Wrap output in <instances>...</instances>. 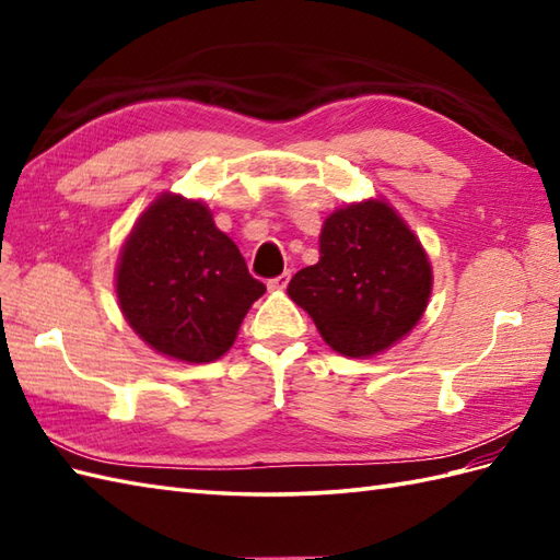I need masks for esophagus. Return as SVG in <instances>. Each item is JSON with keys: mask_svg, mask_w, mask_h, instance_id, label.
I'll list each match as a JSON object with an SVG mask.
<instances>
[{"mask_svg": "<svg viewBox=\"0 0 560 560\" xmlns=\"http://www.w3.org/2000/svg\"><path fill=\"white\" fill-rule=\"evenodd\" d=\"M289 281H291V271H283L277 279H269L267 287H269V291H283L289 287Z\"/></svg>", "mask_w": 560, "mask_h": 560, "instance_id": "esophagus-1", "label": "esophagus"}]
</instances>
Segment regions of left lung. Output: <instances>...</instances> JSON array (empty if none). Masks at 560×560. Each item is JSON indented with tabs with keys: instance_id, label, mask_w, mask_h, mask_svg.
<instances>
[{
	"instance_id": "1",
	"label": "left lung",
	"mask_w": 560,
	"mask_h": 560,
	"mask_svg": "<svg viewBox=\"0 0 560 560\" xmlns=\"http://www.w3.org/2000/svg\"><path fill=\"white\" fill-rule=\"evenodd\" d=\"M431 291V259L387 199L331 211L319 233L317 265L289 283V299L349 359H371L407 337Z\"/></svg>"
}]
</instances>
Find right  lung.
I'll list each match as a JSON object with an SVG mask.
<instances>
[{
    "mask_svg": "<svg viewBox=\"0 0 560 560\" xmlns=\"http://www.w3.org/2000/svg\"><path fill=\"white\" fill-rule=\"evenodd\" d=\"M265 291L205 201L173 192L137 219L115 269L127 325L153 351L183 363L221 359Z\"/></svg>",
    "mask_w": 560,
    "mask_h": 560,
    "instance_id": "right-lung-1",
    "label": "right lung"
}]
</instances>
